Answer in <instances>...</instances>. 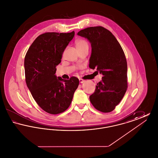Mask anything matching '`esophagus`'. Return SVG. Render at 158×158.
Returning <instances> with one entry per match:
<instances>
[{
	"mask_svg": "<svg viewBox=\"0 0 158 158\" xmlns=\"http://www.w3.org/2000/svg\"><path fill=\"white\" fill-rule=\"evenodd\" d=\"M79 82L82 83L85 82V81L83 80L82 79H79Z\"/></svg>",
	"mask_w": 158,
	"mask_h": 158,
	"instance_id": "esophagus-1",
	"label": "esophagus"
}]
</instances>
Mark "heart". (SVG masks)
<instances>
[{
	"label": "heart",
	"instance_id": "obj_1",
	"mask_svg": "<svg viewBox=\"0 0 158 158\" xmlns=\"http://www.w3.org/2000/svg\"><path fill=\"white\" fill-rule=\"evenodd\" d=\"M76 47L77 49H81L85 47H88V43L83 39H79L77 40L75 43Z\"/></svg>",
	"mask_w": 158,
	"mask_h": 158
}]
</instances>
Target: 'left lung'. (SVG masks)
Returning a JSON list of instances; mask_svg holds the SVG:
<instances>
[{"mask_svg":"<svg viewBox=\"0 0 158 158\" xmlns=\"http://www.w3.org/2000/svg\"><path fill=\"white\" fill-rule=\"evenodd\" d=\"M77 35L91 44L89 67L97 68L103 75L89 97L90 102L101 112H111L127 89V64L123 50L113 34L101 26L86 28Z\"/></svg>","mask_w":158,"mask_h":158,"instance_id":"left-lung-1","label":"left lung"}]
</instances>
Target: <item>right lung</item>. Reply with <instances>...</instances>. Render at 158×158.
<instances>
[{
    "mask_svg": "<svg viewBox=\"0 0 158 158\" xmlns=\"http://www.w3.org/2000/svg\"><path fill=\"white\" fill-rule=\"evenodd\" d=\"M74 35L75 31L41 34L25 57L27 85L38 105L51 114H58L68 109L79 85V79L75 76L64 80L54 75L63 52Z\"/></svg>",
    "mask_w": 158,
    "mask_h": 158,
    "instance_id": "1",
    "label": "right lung"
}]
</instances>
